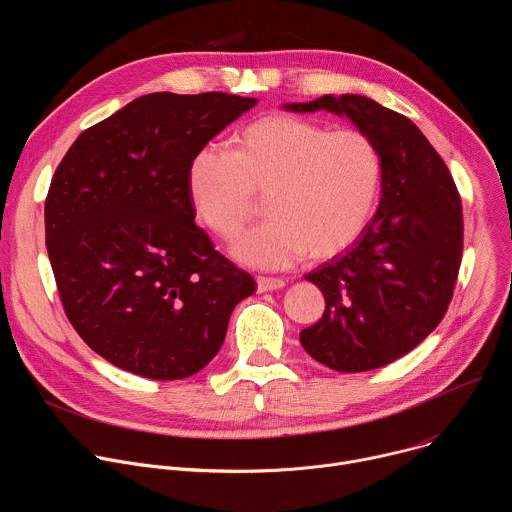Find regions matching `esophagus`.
Segmentation results:
<instances>
[{
  "label": "esophagus",
  "instance_id": "34e87169",
  "mask_svg": "<svg viewBox=\"0 0 512 512\" xmlns=\"http://www.w3.org/2000/svg\"><path fill=\"white\" fill-rule=\"evenodd\" d=\"M285 285L283 279L277 277H257V291L263 294V291H273V289H281Z\"/></svg>",
  "mask_w": 512,
  "mask_h": 512
}]
</instances>
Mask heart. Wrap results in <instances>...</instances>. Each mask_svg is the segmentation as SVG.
<instances>
[{"mask_svg":"<svg viewBox=\"0 0 512 512\" xmlns=\"http://www.w3.org/2000/svg\"><path fill=\"white\" fill-rule=\"evenodd\" d=\"M381 156L358 129L271 113L235 137V152L200 148L188 166L196 216L221 239H233L267 198L271 221L241 235L231 253L257 269H285L330 259L371 223L381 188Z\"/></svg>","mask_w":512,"mask_h":512,"instance_id":"1","label":"heart"}]
</instances>
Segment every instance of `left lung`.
<instances>
[{"label":"left lung","mask_w":512,"mask_h":512,"mask_svg":"<svg viewBox=\"0 0 512 512\" xmlns=\"http://www.w3.org/2000/svg\"><path fill=\"white\" fill-rule=\"evenodd\" d=\"M283 107L344 115L379 150V208L344 255L306 275L326 310L300 342L338 373L385 367L425 340L452 302L464 249L458 188L419 127L369 97L324 95Z\"/></svg>","instance_id":"1"}]
</instances>
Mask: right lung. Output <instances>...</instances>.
Listing matches in <instances>:
<instances>
[{"mask_svg": "<svg viewBox=\"0 0 512 512\" xmlns=\"http://www.w3.org/2000/svg\"><path fill=\"white\" fill-rule=\"evenodd\" d=\"M257 99L152 93L85 129L44 206L66 318L115 367L186 379L221 350L249 273L214 251L188 194L194 154Z\"/></svg>", "mask_w": 512, "mask_h": 512, "instance_id": "right-lung-1", "label": "right lung"}]
</instances>
